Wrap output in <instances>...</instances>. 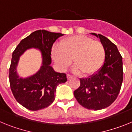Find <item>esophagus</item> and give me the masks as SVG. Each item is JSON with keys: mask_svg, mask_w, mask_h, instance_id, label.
<instances>
[{"mask_svg": "<svg viewBox=\"0 0 132 132\" xmlns=\"http://www.w3.org/2000/svg\"><path fill=\"white\" fill-rule=\"evenodd\" d=\"M72 77H72L71 75H69V74L67 75V79H68V80L72 79Z\"/></svg>", "mask_w": 132, "mask_h": 132, "instance_id": "34e87169", "label": "esophagus"}]
</instances>
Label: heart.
<instances>
[{
    "label": "heart",
    "instance_id": "b5f03b06",
    "mask_svg": "<svg viewBox=\"0 0 132 132\" xmlns=\"http://www.w3.org/2000/svg\"><path fill=\"white\" fill-rule=\"evenodd\" d=\"M53 60L58 68L64 71L72 63L73 72L89 76L101 69L105 59V50L101 42L82 35L67 37L52 50Z\"/></svg>",
    "mask_w": 132,
    "mask_h": 132
}]
</instances>
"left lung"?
<instances>
[{"instance_id":"1","label":"left lung","mask_w":132,"mask_h":132,"mask_svg":"<svg viewBox=\"0 0 132 132\" xmlns=\"http://www.w3.org/2000/svg\"><path fill=\"white\" fill-rule=\"evenodd\" d=\"M90 34L100 39L105 50V59L97 73L80 79V87L74 91V96L83 107L98 110L111 105L117 98L123 81V63L115 44L102 35Z\"/></svg>"}]
</instances>
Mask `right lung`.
I'll return each mask as SVG.
<instances>
[{"instance_id":"obj_1","label":"right lung","mask_w":132,"mask_h":132,"mask_svg":"<svg viewBox=\"0 0 132 132\" xmlns=\"http://www.w3.org/2000/svg\"><path fill=\"white\" fill-rule=\"evenodd\" d=\"M62 36L61 33L37 30L21 41L12 53L9 69L10 88L17 102L27 109L36 111L49 106L54 101L57 87L67 81L66 74L55 71L51 66V49ZM32 48L40 52L42 65L35 74L23 78L17 73L19 57Z\"/></svg>"}]
</instances>
